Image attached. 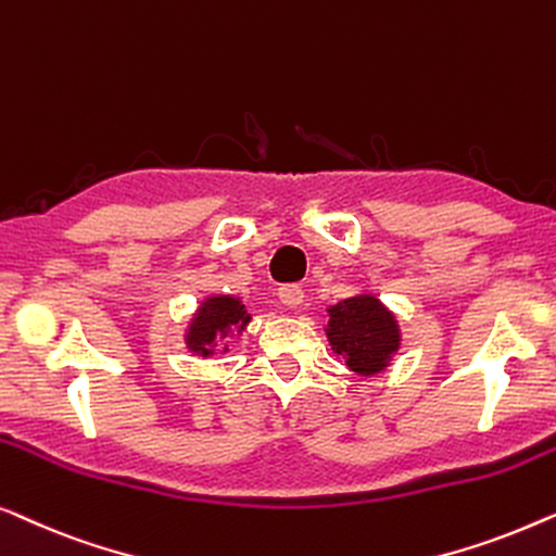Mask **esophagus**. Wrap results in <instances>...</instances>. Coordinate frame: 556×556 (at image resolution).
<instances>
[{
	"mask_svg": "<svg viewBox=\"0 0 556 556\" xmlns=\"http://www.w3.org/2000/svg\"><path fill=\"white\" fill-rule=\"evenodd\" d=\"M279 302L285 304V307H300V304L304 302V289L296 285L279 287Z\"/></svg>",
	"mask_w": 556,
	"mask_h": 556,
	"instance_id": "esophagus-1",
	"label": "esophagus"
}]
</instances>
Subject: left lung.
<instances>
[{"label":"left lung","mask_w":556,"mask_h":556,"mask_svg":"<svg viewBox=\"0 0 556 556\" xmlns=\"http://www.w3.org/2000/svg\"><path fill=\"white\" fill-rule=\"evenodd\" d=\"M325 334L332 353L345 359L348 370L359 378H372L388 370L403 342L395 312L370 292L330 304Z\"/></svg>","instance_id":"8db88e82"}]
</instances>
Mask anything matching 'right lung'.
<instances>
[{"mask_svg": "<svg viewBox=\"0 0 556 556\" xmlns=\"http://www.w3.org/2000/svg\"><path fill=\"white\" fill-rule=\"evenodd\" d=\"M252 323V312L241 302V296L233 294H208L189 319V327L184 332L186 350L199 357L226 355L229 345L226 340L239 338Z\"/></svg>", "mask_w": 556, "mask_h": 556, "instance_id": "obj_1", "label": "right lung"}]
</instances>
